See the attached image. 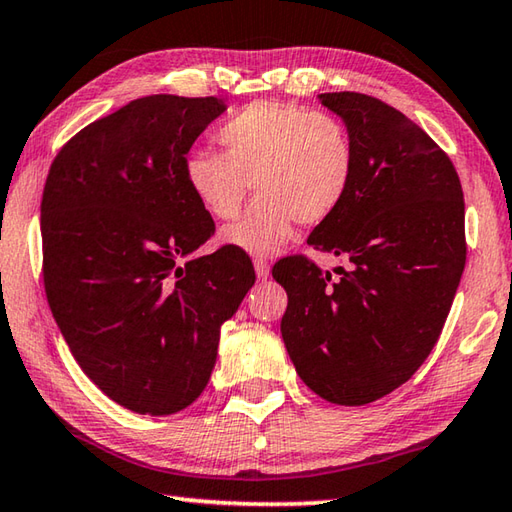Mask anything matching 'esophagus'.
Wrapping results in <instances>:
<instances>
[{
	"label": "esophagus",
	"mask_w": 512,
	"mask_h": 512,
	"mask_svg": "<svg viewBox=\"0 0 512 512\" xmlns=\"http://www.w3.org/2000/svg\"><path fill=\"white\" fill-rule=\"evenodd\" d=\"M254 267H256V276L258 279H267V276H270V263L267 261H263V258H256L254 261Z\"/></svg>",
	"instance_id": "34e87169"
}]
</instances>
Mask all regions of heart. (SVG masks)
I'll return each mask as SVG.
<instances>
[{"mask_svg":"<svg viewBox=\"0 0 512 512\" xmlns=\"http://www.w3.org/2000/svg\"><path fill=\"white\" fill-rule=\"evenodd\" d=\"M222 152L197 148L184 179L215 220H231L251 188L256 202L222 231L231 247L270 256L292 238L294 222L319 224L346 200L357 150L342 119L306 107L261 101L218 130Z\"/></svg>","mask_w":512,"mask_h":512,"instance_id":"obj_1","label":"heart"}]
</instances>
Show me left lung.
<instances>
[{
	"label": "left lung",
	"mask_w": 512,
	"mask_h": 512,
	"mask_svg": "<svg viewBox=\"0 0 512 512\" xmlns=\"http://www.w3.org/2000/svg\"><path fill=\"white\" fill-rule=\"evenodd\" d=\"M351 130L357 166L342 206L308 245L346 256L337 276L285 256L281 333L299 378L328 402L369 405L427 360L465 267V202L450 157L380 98L321 94Z\"/></svg>",
	"instance_id": "8db88e82"
}]
</instances>
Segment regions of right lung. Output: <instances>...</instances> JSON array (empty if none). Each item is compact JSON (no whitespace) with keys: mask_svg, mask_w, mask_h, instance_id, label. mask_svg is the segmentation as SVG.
<instances>
[{"mask_svg":"<svg viewBox=\"0 0 512 512\" xmlns=\"http://www.w3.org/2000/svg\"><path fill=\"white\" fill-rule=\"evenodd\" d=\"M220 98L143 96L74 134L42 191V276L80 369L107 398L168 416L200 396L220 326L256 281L245 251H193L215 222L184 179Z\"/></svg>","mask_w":512,"mask_h":512,"instance_id":"1","label":"right lung"}]
</instances>
